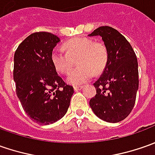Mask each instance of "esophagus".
Instances as JSON below:
<instances>
[{
  "label": "esophagus",
  "instance_id": "esophagus-1",
  "mask_svg": "<svg viewBox=\"0 0 155 155\" xmlns=\"http://www.w3.org/2000/svg\"><path fill=\"white\" fill-rule=\"evenodd\" d=\"M82 88H83V86H79V87H74V90L75 92H78V91L81 90Z\"/></svg>",
  "mask_w": 155,
  "mask_h": 155
}]
</instances>
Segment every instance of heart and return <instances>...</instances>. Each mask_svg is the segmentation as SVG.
Returning a JSON list of instances; mask_svg holds the SVG:
<instances>
[{"label":"heart","mask_w":155,"mask_h":155,"mask_svg":"<svg viewBox=\"0 0 155 155\" xmlns=\"http://www.w3.org/2000/svg\"><path fill=\"white\" fill-rule=\"evenodd\" d=\"M66 51L55 48L51 52V62L57 71L69 72L77 58V68L68 74L67 81L72 85H81L104 71L108 60L106 47L101 43H94L87 38H77L64 44Z\"/></svg>","instance_id":"b5f03b06"}]
</instances>
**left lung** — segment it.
Here are the masks:
<instances>
[{
	"label": "left lung",
	"instance_id": "8db88e82",
	"mask_svg": "<svg viewBox=\"0 0 155 155\" xmlns=\"http://www.w3.org/2000/svg\"><path fill=\"white\" fill-rule=\"evenodd\" d=\"M89 37L100 36L108 52L102 75L94 83L96 95L90 107L101 120L118 123L133 109L139 86L138 62L130 44L117 30L100 26Z\"/></svg>",
	"mask_w": 155,
	"mask_h": 155
}]
</instances>
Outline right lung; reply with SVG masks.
<instances>
[{
	"label": "right lung",
	"mask_w": 155,
	"mask_h": 155,
	"mask_svg": "<svg viewBox=\"0 0 155 155\" xmlns=\"http://www.w3.org/2000/svg\"><path fill=\"white\" fill-rule=\"evenodd\" d=\"M60 41L50 32H35L14 53L16 94L25 113L39 124L61 119L74 94L73 87L62 81L51 62V52Z\"/></svg>",
	"instance_id": "1"
}]
</instances>
